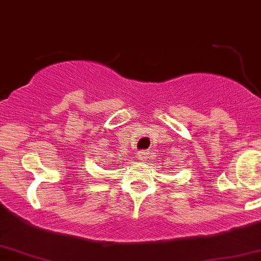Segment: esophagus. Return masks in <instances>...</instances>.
Instances as JSON below:
<instances>
[{
	"label": "esophagus",
	"mask_w": 261,
	"mask_h": 261,
	"mask_svg": "<svg viewBox=\"0 0 261 261\" xmlns=\"http://www.w3.org/2000/svg\"><path fill=\"white\" fill-rule=\"evenodd\" d=\"M148 155H149V152L147 150H141L137 152V158H138V160H141V161H145L148 158Z\"/></svg>",
	"instance_id": "34e87169"
}]
</instances>
